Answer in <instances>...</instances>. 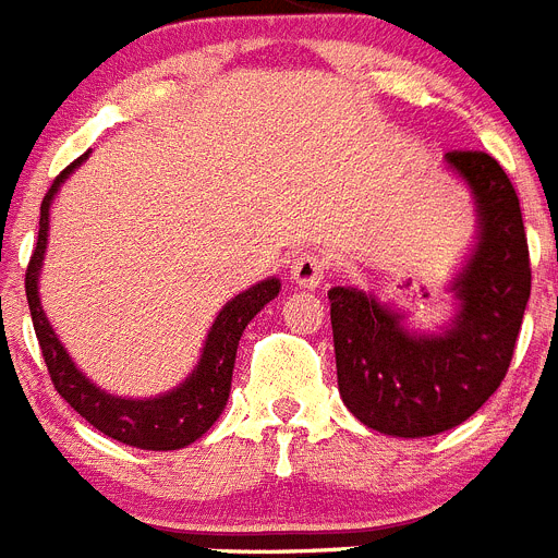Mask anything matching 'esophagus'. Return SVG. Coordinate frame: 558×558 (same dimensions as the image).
<instances>
[{"instance_id":"obj_1","label":"esophagus","mask_w":558,"mask_h":558,"mask_svg":"<svg viewBox=\"0 0 558 558\" xmlns=\"http://www.w3.org/2000/svg\"><path fill=\"white\" fill-rule=\"evenodd\" d=\"M326 272H328V258L323 255V252L306 250V252H300L298 258L292 260V280L298 286H303V289H314V286L323 283Z\"/></svg>"}]
</instances>
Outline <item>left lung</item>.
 <instances>
[{
	"instance_id": "left-lung-1",
	"label": "left lung",
	"mask_w": 558,
	"mask_h": 558,
	"mask_svg": "<svg viewBox=\"0 0 558 558\" xmlns=\"http://www.w3.org/2000/svg\"><path fill=\"white\" fill-rule=\"evenodd\" d=\"M447 162L477 198L481 244L458 278L460 314L444 337H413L399 317L356 289H331L339 396L371 429L399 438L463 424L506 379L531 298L520 196L486 151Z\"/></svg>"
}]
</instances>
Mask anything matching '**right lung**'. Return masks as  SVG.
<instances>
[{"label": "right lung", "mask_w": 558, "mask_h": 558, "mask_svg": "<svg viewBox=\"0 0 558 558\" xmlns=\"http://www.w3.org/2000/svg\"><path fill=\"white\" fill-rule=\"evenodd\" d=\"M84 159L86 154H81L75 162L66 165L64 171L52 179L50 191H47L45 202H41L38 241L33 246L27 272H24V292H27V306H31L38 348H41L47 373H50L58 396L81 418L89 421L95 429H100L109 438L120 440V444H129V447L137 449H162V452H168V449H182L187 444H193L196 438H202L213 426V421L219 418L221 410H225L227 396H230L232 365H235V348H239L241 333H244L246 323L278 294L280 283L275 278L264 280V283L252 286L250 292L239 294V298L230 300L221 308V314L213 323L210 333H207L202 362H198L191 379L182 387H177L173 393L148 401H132L114 399V396L98 390L89 379H84V373H77V367L66 356L64 345L52 333L50 323H47L45 312H41V303H38L36 286L38 266H41L47 246L50 202L58 187H61V182L72 173V168L84 162Z\"/></svg>", "instance_id": "add662e5"}]
</instances>
